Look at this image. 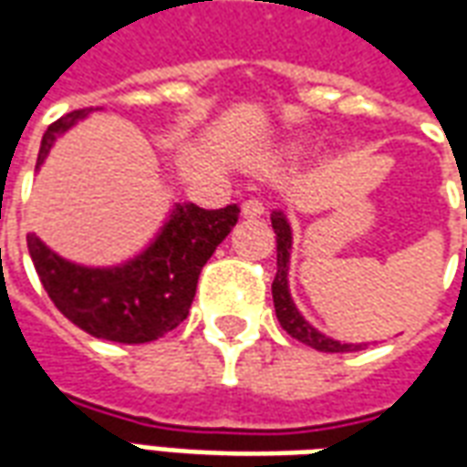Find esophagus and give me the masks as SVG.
<instances>
[{
    "instance_id": "34e87169",
    "label": "esophagus",
    "mask_w": 467,
    "mask_h": 467,
    "mask_svg": "<svg viewBox=\"0 0 467 467\" xmlns=\"http://www.w3.org/2000/svg\"><path fill=\"white\" fill-rule=\"evenodd\" d=\"M243 214L244 217H260V214H265V204L260 202V200H244L243 202Z\"/></svg>"
}]
</instances>
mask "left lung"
<instances>
[{"label":"left lung","mask_w":467,"mask_h":467,"mask_svg":"<svg viewBox=\"0 0 467 467\" xmlns=\"http://www.w3.org/2000/svg\"><path fill=\"white\" fill-rule=\"evenodd\" d=\"M467 217V207H465ZM273 220V230L277 234V273L273 280V300H275V315L283 325V330L293 335L295 340L310 345L320 352H355L362 350L365 343H340L335 337H327L320 333L317 327L305 320V315L297 310L293 295H290V254H293V224L287 220L283 210H275L270 214Z\"/></svg>","instance_id":"obj_1"}]
</instances>
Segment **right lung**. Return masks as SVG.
I'll list each match as a JSON object with an SVG mask.
<instances>
[{
    "instance_id": "1",
    "label": "right lung",
    "mask_w": 467,
    "mask_h": 467,
    "mask_svg": "<svg viewBox=\"0 0 467 467\" xmlns=\"http://www.w3.org/2000/svg\"><path fill=\"white\" fill-rule=\"evenodd\" d=\"M92 112L77 109L49 124L35 172L42 170L57 140ZM237 217V204L202 210L192 202H174L140 253L102 267L72 263L36 234H29L26 244L47 295L67 320L99 340L140 345L162 337L187 317L204 263L233 233Z\"/></svg>"
}]
</instances>
